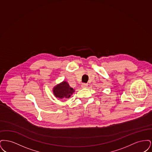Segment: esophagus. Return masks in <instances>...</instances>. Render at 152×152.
<instances>
[{"label": "esophagus", "mask_w": 152, "mask_h": 152, "mask_svg": "<svg viewBox=\"0 0 152 152\" xmlns=\"http://www.w3.org/2000/svg\"><path fill=\"white\" fill-rule=\"evenodd\" d=\"M81 87L83 88H86L88 87V84H86V83H83V84H81Z\"/></svg>", "instance_id": "1"}]
</instances>
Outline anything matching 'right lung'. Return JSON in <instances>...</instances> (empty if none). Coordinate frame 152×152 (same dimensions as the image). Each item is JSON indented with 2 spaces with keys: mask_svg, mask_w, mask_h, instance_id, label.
<instances>
[{
  "mask_svg": "<svg viewBox=\"0 0 152 152\" xmlns=\"http://www.w3.org/2000/svg\"><path fill=\"white\" fill-rule=\"evenodd\" d=\"M52 91L56 98L66 100L72 95L75 91L69 86L67 81H63L53 87Z\"/></svg>",
  "mask_w": 152,
  "mask_h": 152,
  "instance_id": "right-lung-1",
  "label": "right lung"
}]
</instances>
